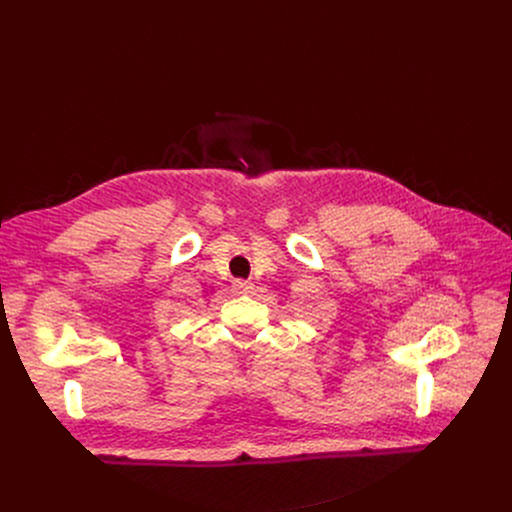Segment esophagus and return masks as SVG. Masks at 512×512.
<instances>
[{
	"label": "esophagus",
	"instance_id": "obj_1",
	"mask_svg": "<svg viewBox=\"0 0 512 512\" xmlns=\"http://www.w3.org/2000/svg\"><path fill=\"white\" fill-rule=\"evenodd\" d=\"M233 289L237 291V294H247V291L253 289V283L245 281V279H235L233 281Z\"/></svg>",
	"mask_w": 512,
	"mask_h": 512
}]
</instances>
